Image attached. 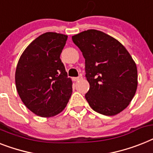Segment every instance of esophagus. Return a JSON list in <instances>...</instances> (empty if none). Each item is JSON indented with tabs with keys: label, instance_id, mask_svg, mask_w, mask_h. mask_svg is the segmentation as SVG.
Here are the masks:
<instances>
[{
	"label": "esophagus",
	"instance_id": "34e87169",
	"mask_svg": "<svg viewBox=\"0 0 153 153\" xmlns=\"http://www.w3.org/2000/svg\"><path fill=\"white\" fill-rule=\"evenodd\" d=\"M81 79H82V76L74 77V78H73V80H74V82H78V81L81 80Z\"/></svg>",
	"mask_w": 153,
	"mask_h": 153
}]
</instances>
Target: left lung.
Returning <instances> with one entry per match:
<instances>
[{"label":"left lung","instance_id":"left-lung-1","mask_svg":"<svg viewBox=\"0 0 153 153\" xmlns=\"http://www.w3.org/2000/svg\"><path fill=\"white\" fill-rule=\"evenodd\" d=\"M85 58L89 106L105 115H115L128 106L137 87V66L119 41L97 30L72 36Z\"/></svg>","mask_w":153,"mask_h":153}]
</instances>
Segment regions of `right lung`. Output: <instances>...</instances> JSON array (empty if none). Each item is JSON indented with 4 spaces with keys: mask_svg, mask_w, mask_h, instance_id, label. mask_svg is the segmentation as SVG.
<instances>
[{
    "mask_svg": "<svg viewBox=\"0 0 153 153\" xmlns=\"http://www.w3.org/2000/svg\"><path fill=\"white\" fill-rule=\"evenodd\" d=\"M67 39L62 33H43L27 47L16 67V85L21 100L42 117L61 112L72 94V81L59 58Z\"/></svg>",
    "mask_w": 153,
    "mask_h": 153,
    "instance_id": "obj_1",
    "label": "right lung"
}]
</instances>
